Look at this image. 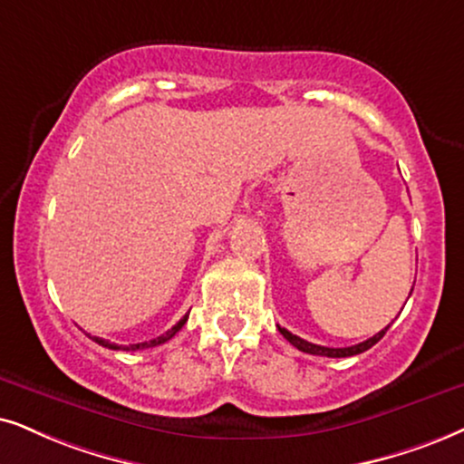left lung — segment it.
Returning a JSON list of instances; mask_svg holds the SVG:
<instances>
[{"instance_id":"8db88e82","label":"left lung","mask_w":464,"mask_h":464,"mask_svg":"<svg viewBox=\"0 0 464 464\" xmlns=\"http://www.w3.org/2000/svg\"><path fill=\"white\" fill-rule=\"evenodd\" d=\"M390 327V325H388ZM388 327L385 330H381L379 334H374L372 338L363 340L360 344H353V347H343V349H334V347H321V344H313L308 343V340H304L300 336H295V334H291L289 330H285V327L278 325V332L283 334V336L289 340L293 347H297L304 353H310V355H324V357H351V355H357V353H363V351H368L372 347V344H377L381 338L385 336V332H388Z\"/></svg>"}]
</instances>
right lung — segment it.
Returning a JSON list of instances; mask_svg holds the SVG:
<instances>
[{
    "label": "right lung",
    "mask_w": 464,
    "mask_h": 464,
    "mask_svg": "<svg viewBox=\"0 0 464 464\" xmlns=\"http://www.w3.org/2000/svg\"><path fill=\"white\" fill-rule=\"evenodd\" d=\"M186 321H188V314L184 316V319H179L178 324H175L171 330H169L167 334H162V336H158V338H154V340H150V343H139V344H115V343H109V340H104V338H98V336H90V334H87V336H90L93 343H98V344H102V347H107V349H113V351H137V349H148V347H158V344H162V343H167V340H171L175 334H178L181 327H184V324Z\"/></svg>",
    "instance_id": "obj_1"
}]
</instances>
